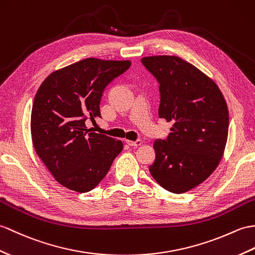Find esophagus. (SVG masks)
<instances>
[{
	"instance_id": "obj_1",
	"label": "esophagus",
	"mask_w": 255,
	"mask_h": 255,
	"mask_svg": "<svg viewBox=\"0 0 255 255\" xmlns=\"http://www.w3.org/2000/svg\"><path fill=\"white\" fill-rule=\"evenodd\" d=\"M127 144L130 146H139L142 144V141L141 140H135V141H131V140H127Z\"/></svg>"
}]
</instances>
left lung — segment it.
Instances as JSON below:
<instances>
[{
  "instance_id": "1",
  "label": "left lung",
  "mask_w": 255,
  "mask_h": 255,
  "mask_svg": "<svg viewBox=\"0 0 255 255\" xmlns=\"http://www.w3.org/2000/svg\"><path fill=\"white\" fill-rule=\"evenodd\" d=\"M141 63L159 84V118L173 124L168 137L153 144L149 170L165 190L187 192L221 162L229 126L226 101L214 81L178 56H149Z\"/></svg>"
}]
</instances>
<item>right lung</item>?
I'll return each mask as SVG.
<instances>
[{
    "instance_id": "1",
    "label": "right lung",
    "mask_w": 255,
    "mask_h": 255,
    "mask_svg": "<svg viewBox=\"0 0 255 255\" xmlns=\"http://www.w3.org/2000/svg\"><path fill=\"white\" fill-rule=\"evenodd\" d=\"M130 61L86 58L47 76L34 97V150L57 182L70 190L96 188L123 150V142L91 132L87 120L101 117L105 88L130 67Z\"/></svg>"
}]
</instances>
